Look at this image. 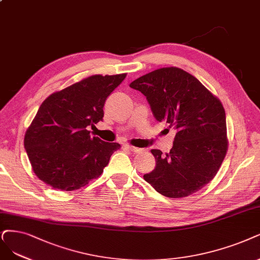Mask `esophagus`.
I'll return each mask as SVG.
<instances>
[{"instance_id":"obj_1","label":"esophagus","mask_w":260,"mask_h":260,"mask_svg":"<svg viewBox=\"0 0 260 260\" xmlns=\"http://www.w3.org/2000/svg\"><path fill=\"white\" fill-rule=\"evenodd\" d=\"M123 147L125 148V149H127V150H129V151H132V152H140L141 151V149L140 148H136V147H133V146H131V145H123Z\"/></svg>"}]
</instances>
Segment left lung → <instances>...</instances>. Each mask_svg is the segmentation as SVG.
<instances>
[{
    "label": "left lung",
    "instance_id": "left-lung-1",
    "mask_svg": "<svg viewBox=\"0 0 260 260\" xmlns=\"http://www.w3.org/2000/svg\"><path fill=\"white\" fill-rule=\"evenodd\" d=\"M129 86L146 96L156 121L177 129L169 153L151 150L156 165L143 179L166 197L196 193L215 177L228 150L222 103L179 67L155 70Z\"/></svg>",
    "mask_w": 260,
    "mask_h": 260
}]
</instances>
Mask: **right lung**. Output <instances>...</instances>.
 I'll use <instances>...</instances> for the list:
<instances>
[{
	"label": "right lung",
	"instance_id": "obj_1",
	"mask_svg": "<svg viewBox=\"0 0 260 260\" xmlns=\"http://www.w3.org/2000/svg\"><path fill=\"white\" fill-rule=\"evenodd\" d=\"M125 77L93 75L43 102L24 136L38 179L55 189L75 190L103 174L121 146L91 137L86 128L103 120L106 100Z\"/></svg>",
	"mask_w": 260,
	"mask_h": 260
}]
</instances>
